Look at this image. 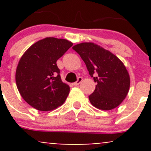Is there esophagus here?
Listing matches in <instances>:
<instances>
[{
	"label": "esophagus",
	"mask_w": 151,
	"mask_h": 151,
	"mask_svg": "<svg viewBox=\"0 0 151 151\" xmlns=\"http://www.w3.org/2000/svg\"><path fill=\"white\" fill-rule=\"evenodd\" d=\"M82 81H83V78H82V77H78L77 81H76L75 83H73V84H74V85H75V86H77V85H80V83H81Z\"/></svg>",
	"instance_id": "34e87169"
}]
</instances>
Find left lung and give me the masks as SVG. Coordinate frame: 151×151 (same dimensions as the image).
<instances>
[{
  "label": "left lung",
  "instance_id": "8db88e82",
  "mask_svg": "<svg viewBox=\"0 0 151 151\" xmlns=\"http://www.w3.org/2000/svg\"><path fill=\"white\" fill-rule=\"evenodd\" d=\"M72 48L80 55L97 84L89 96L92 105L103 110L119 106L130 86V77L122 62L109 51L93 43H81Z\"/></svg>",
  "mask_w": 151,
  "mask_h": 151
}]
</instances>
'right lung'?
Listing matches in <instances>:
<instances>
[{"label": "right lung", "instance_id": "add662e5", "mask_svg": "<svg viewBox=\"0 0 151 151\" xmlns=\"http://www.w3.org/2000/svg\"><path fill=\"white\" fill-rule=\"evenodd\" d=\"M73 45L66 39L46 38L24 53L16 71V84L23 99L40 111L56 109L66 101L70 88L62 82L57 60Z\"/></svg>", "mask_w": 151, "mask_h": 151}]
</instances>
